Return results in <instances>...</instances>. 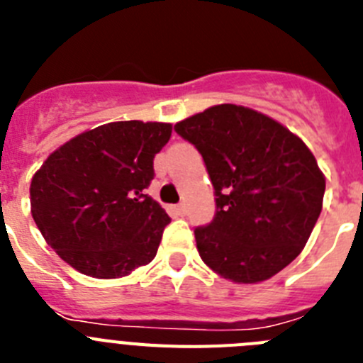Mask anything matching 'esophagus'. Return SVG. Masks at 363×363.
I'll use <instances>...</instances> for the list:
<instances>
[{
	"mask_svg": "<svg viewBox=\"0 0 363 363\" xmlns=\"http://www.w3.org/2000/svg\"><path fill=\"white\" fill-rule=\"evenodd\" d=\"M174 211H176V214H178V216H184V214L187 213V209H185V205H184V203L176 205V207H174Z\"/></svg>",
	"mask_w": 363,
	"mask_h": 363,
	"instance_id": "esophagus-1",
	"label": "esophagus"
}]
</instances>
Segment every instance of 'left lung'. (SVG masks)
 I'll use <instances>...</instances> for the list:
<instances>
[{"instance_id": "obj_1", "label": "left lung", "mask_w": 363, "mask_h": 363, "mask_svg": "<svg viewBox=\"0 0 363 363\" xmlns=\"http://www.w3.org/2000/svg\"><path fill=\"white\" fill-rule=\"evenodd\" d=\"M196 147L216 213L194 229L201 259L236 284L269 280L306 247L322 213L325 178L300 138L262 112L214 105L174 125Z\"/></svg>"}]
</instances>
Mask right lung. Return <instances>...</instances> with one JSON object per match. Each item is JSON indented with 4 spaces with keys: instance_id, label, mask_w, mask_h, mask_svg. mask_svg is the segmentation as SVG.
<instances>
[{
    "instance_id": "1",
    "label": "right lung",
    "mask_w": 363,
    "mask_h": 363,
    "mask_svg": "<svg viewBox=\"0 0 363 363\" xmlns=\"http://www.w3.org/2000/svg\"><path fill=\"white\" fill-rule=\"evenodd\" d=\"M171 133V123L112 121L45 160L30 182L32 218L70 267L108 280L152 262L171 218L145 189Z\"/></svg>"
}]
</instances>
